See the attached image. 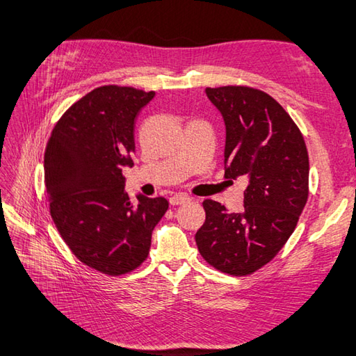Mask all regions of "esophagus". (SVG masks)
<instances>
[{
    "label": "esophagus",
    "mask_w": 356,
    "mask_h": 356,
    "mask_svg": "<svg viewBox=\"0 0 356 356\" xmlns=\"http://www.w3.org/2000/svg\"><path fill=\"white\" fill-rule=\"evenodd\" d=\"M190 202H191V199L185 194H176V195H172V197H170V203L172 207L185 205V203H190Z\"/></svg>",
    "instance_id": "1"
}]
</instances>
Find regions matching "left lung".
Returning a JSON list of instances; mask_svg holds the SVG:
<instances>
[{"mask_svg":"<svg viewBox=\"0 0 356 356\" xmlns=\"http://www.w3.org/2000/svg\"><path fill=\"white\" fill-rule=\"evenodd\" d=\"M226 125L225 177H243L241 213L203 200L207 218L195 232L200 255L217 270L249 275L269 263L292 236L309 195L305 138L287 111L259 88H207Z\"/></svg>","mask_w":356,"mask_h":356,"instance_id":"left-lung-1","label":"left lung"}]
</instances>
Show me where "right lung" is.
Here are the masks:
<instances>
[{"label":"right lung","instance_id":"obj_1","mask_svg":"<svg viewBox=\"0 0 356 356\" xmlns=\"http://www.w3.org/2000/svg\"><path fill=\"white\" fill-rule=\"evenodd\" d=\"M154 92L102 86L58 120L44 154L49 209L65 245L86 266L118 277L147 260L154 226L168 209L163 197L125 191L134 120Z\"/></svg>","mask_w":356,"mask_h":356}]
</instances>
